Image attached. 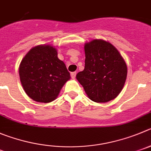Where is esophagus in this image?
Returning a JSON list of instances; mask_svg holds the SVG:
<instances>
[{
    "instance_id": "esophagus-1",
    "label": "esophagus",
    "mask_w": 151,
    "mask_h": 151,
    "mask_svg": "<svg viewBox=\"0 0 151 151\" xmlns=\"http://www.w3.org/2000/svg\"><path fill=\"white\" fill-rule=\"evenodd\" d=\"M76 74H77V72H76V71H74V72H71V78H73V79L75 78Z\"/></svg>"
}]
</instances>
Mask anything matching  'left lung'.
<instances>
[{"label": "left lung", "mask_w": 151, "mask_h": 151, "mask_svg": "<svg viewBox=\"0 0 151 151\" xmlns=\"http://www.w3.org/2000/svg\"><path fill=\"white\" fill-rule=\"evenodd\" d=\"M85 68L77 80L91 101L106 103L122 91L127 74L123 57L109 42L95 39L85 45Z\"/></svg>", "instance_id": "obj_1"}]
</instances>
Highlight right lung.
Returning a JSON list of instances; mask_svg holds the SVG:
<instances>
[{
	"label": "right lung",
	"mask_w": 151,
	"mask_h": 151,
	"mask_svg": "<svg viewBox=\"0 0 151 151\" xmlns=\"http://www.w3.org/2000/svg\"><path fill=\"white\" fill-rule=\"evenodd\" d=\"M19 76L27 95L42 103L54 101L70 79L65 63L57 57L55 47L50 45L31 49L21 63Z\"/></svg>",
	"instance_id": "right-lung-1"
}]
</instances>
